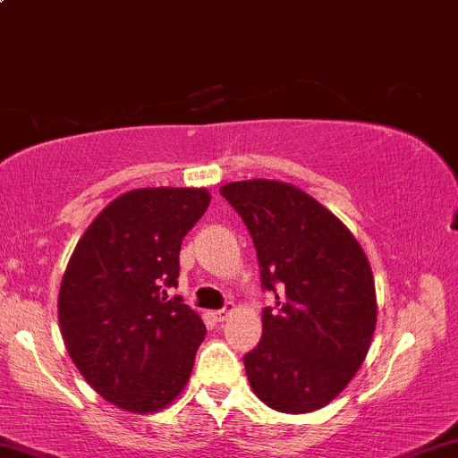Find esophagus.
<instances>
[{
    "label": "esophagus",
    "instance_id": "1",
    "mask_svg": "<svg viewBox=\"0 0 458 458\" xmlns=\"http://www.w3.org/2000/svg\"><path fill=\"white\" fill-rule=\"evenodd\" d=\"M233 311H234V305H228V307H224V310L213 311L211 318L215 319V322H225V319H228V316H230V313H233Z\"/></svg>",
    "mask_w": 458,
    "mask_h": 458
}]
</instances>
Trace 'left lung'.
<instances>
[{"label": "left lung", "instance_id": "obj_1", "mask_svg": "<svg viewBox=\"0 0 458 458\" xmlns=\"http://www.w3.org/2000/svg\"><path fill=\"white\" fill-rule=\"evenodd\" d=\"M256 245L262 339L245 354L251 390L284 414H310L341 394L365 362L377 322L371 264L333 211L296 185L271 179L219 187Z\"/></svg>", "mask_w": 458, "mask_h": 458}]
</instances>
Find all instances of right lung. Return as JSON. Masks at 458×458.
Instances as JSON below:
<instances>
[{
	"instance_id": "1",
	"label": "right lung",
	"mask_w": 458,
	"mask_h": 458,
	"mask_svg": "<svg viewBox=\"0 0 458 458\" xmlns=\"http://www.w3.org/2000/svg\"><path fill=\"white\" fill-rule=\"evenodd\" d=\"M205 187H140L108 202L72 251L59 327L81 376L108 403L153 414L183 393L207 328L179 296L183 236L207 211Z\"/></svg>"
}]
</instances>
